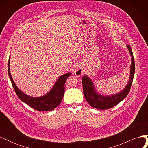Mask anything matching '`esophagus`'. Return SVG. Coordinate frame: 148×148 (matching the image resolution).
<instances>
[{
  "mask_svg": "<svg viewBox=\"0 0 148 148\" xmlns=\"http://www.w3.org/2000/svg\"><path fill=\"white\" fill-rule=\"evenodd\" d=\"M73 70L75 75L78 76V77H81V76L83 74V69L82 68V66L79 64L77 65H75L74 66Z\"/></svg>",
  "mask_w": 148,
  "mask_h": 148,
  "instance_id": "34e87169",
  "label": "esophagus"
}]
</instances>
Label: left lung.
Segmentation results:
<instances>
[{
  "label": "left lung",
  "instance_id": "obj_1",
  "mask_svg": "<svg viewBox=\"0 0 148 148\" xmlns=\"http://www.w3.org/2000/svg\"><path fill=\"white\" fill-rule=\"evenodd\" d=\"M127 47L132 57V64L129 81L127 86L123 89V90L116 94V95L104 96L96 92L93 82L90 78H88L86 75L83 76L82 77V84L84 97L86 101L89 103V104L94 108L101 110L112 108L123 100L128 95L133 82L134 73H135V64L132 48L130 45H127Z\"/></svg>",
  "mask_w": 148,
  "mask_h": 148
}]
</instances>
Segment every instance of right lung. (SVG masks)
<instances>
[{
  "mask_svg": "<svg viewBox=\"0 0 148 148\" xmlns=\"http://www.w3.org/2000/svg\"><path fill=\"white\" fill-rule=\"evenodd\" d=\"M8 73L13 89L20 100L38 111H49L59 106L63 99L65 92V83L66 79L71 75L67 73L62 75L57 80L54 86L46 95L41 97H34L26 95L21 91L13 82L10 71V58L8 62Z\"/></svg>",
  "mask_w": 148,
  "mask_h": 148,
  "instance_id": "right-lung-1",
  "label": "right lung"
}]
</instances>
